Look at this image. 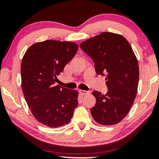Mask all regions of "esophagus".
I'll list each match as a JSON object with an SVG mask.
<instances>
[{
    "label": "esophagus",
    "mask_w": 159,
    "mask_h": 159,
    "mask_svg": "<svg viewBox=\"0 0 159 159\" xmlns=\"http://www.w3.org/2000/svg\"><path fill=\"white\" fill-rule=\"evenodd\" d=\"M79 93L81 95H88V94H89V92H88V91L83 90H80Z\"/></svg>",
    "instance_id": "1"
}]
</instances>
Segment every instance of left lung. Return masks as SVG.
<instances>
[{
  "mask_svg": "<svg viewBox=\"0 0 159 159\" xmlns=\"http://www.w3.org/2000/svg\"><path fill=\"white\" fill-rule=\"evenodd\" d=\"M95 63L96 73L106 76L108 92L93 91L96 104L90 109L97 123L104 125L119 123L128 114L137 95L139 65L130 43L121 35L103 32L80 43Z\"/></svg>",
  "mask_w": 159,
  "mask_h": 159,
  "instance_id": "8db88e82",
  "label": "left lung"
}]
</instances>
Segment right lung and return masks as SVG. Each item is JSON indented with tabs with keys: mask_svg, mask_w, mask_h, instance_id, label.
<instances>
[{
	"mask_svg": "<svg viewBox=\"0 0 159 159\" xmlns=\"http://www.w3.org/2000/svg\"><path fill=\"white\" fill-rule=\"evenodd\" d=\"M78 48L73 42L47 40L31 45L23 57L21 88L26 102L37 120L48 127L68 124L79 104L77 90L55 85Z\"/></svg>",
	"mask_w": 159,
	"mask_h": 159,
	"instance_id": "1",
	"label": "right lung"
}]
</instances>
